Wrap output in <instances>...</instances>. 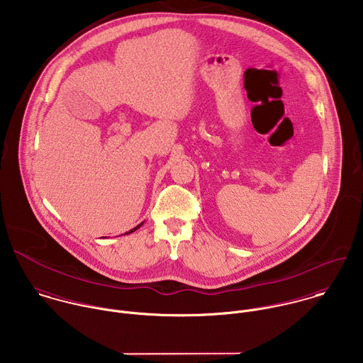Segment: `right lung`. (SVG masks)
<instances>
[{"mask_svg":"<svg viewBox=\"0 0 363 363\" xmlns=\"http://www.w3.org/2000/svg\"><path fill=\"white\" fill-rule=\"evenodd\" d=\"M142 224H143V223H140V224H139V225H138V227H135V228H132V230H130V231H129V233H125V234H132V233H133V231H136V230H138V228H139V227H142Z\"/></svg>","mask_w":363,"mask_h":363,"instance_id":"add662e5","label":"right lung"}]
</instances>
